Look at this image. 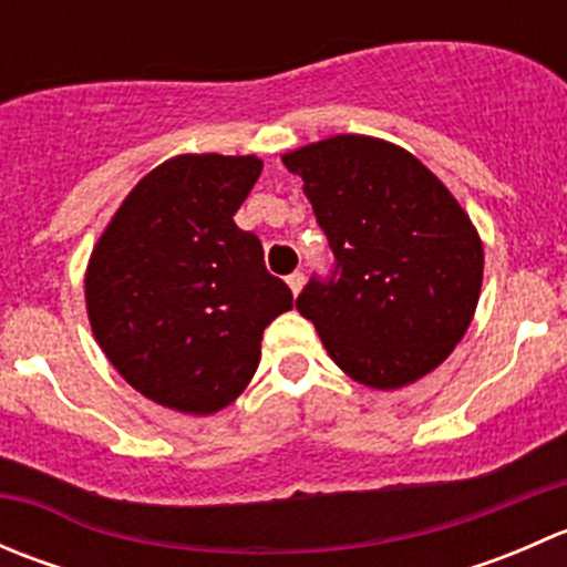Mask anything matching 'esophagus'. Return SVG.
<instances>
[{
  "mask_svg": "<svg viewBox=\"0 0 567 567\" xmlns=\"http://www.w3.org/2000/svg\"><path fill=\"white\" fill-rule=\"evenodd\" d=\"M288 285H290V290H293V296H299L301 285H305V274L293 271V274H290V277H288Z\"/></svg>",
  "mask_w": 567,
  "mask_h": 567,
  "instance_id": "34e87169",
  "label": "esophagus"
}]
</instances>
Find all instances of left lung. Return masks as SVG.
Listing matches in <instances>:
<instances>
[{"mask_svg":"<svg viewBox=\"0 0 567 567\" xmlns=\"http://www.w3.org/2000/svg\"><path fill=\"white\" fill-rule=\"evenodd\" d=\"M282 162L305 181L334 255L296 310L337 368L373 390L439 368L472 323L483 282V244L453 194L403 147L370 136H331Z\"/></svg>","mask_w":567,"mask_h":567,"instance_id":"8db88e82","label":"left lung"}]
</instances>
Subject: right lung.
Segmentation results:
<instances>
[{
	"label": "right lung",
	"instance_id": "right-lung-1",
	"mask_svg": "<svg viewBox=\"0 0 567 567\" xmlns=\"http://www.w3.org/2000/svg\"><path fill=\"white\" fill-rule=\"evenodd\" d=\"M255 156H175L142 177L87 268V312L109 362L145 398L214 414L255 375L262 329L293 293L233 221Z\"/></svg>",
	"mask_w": 567,
	"mask_h": 567
}]
</instances>
